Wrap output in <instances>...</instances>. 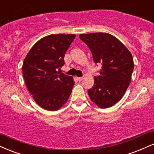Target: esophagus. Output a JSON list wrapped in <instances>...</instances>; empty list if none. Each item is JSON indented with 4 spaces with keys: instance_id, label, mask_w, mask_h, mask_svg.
Here are the masks:
<instances>
[{
    "instance_id": "34e87169",
    "label": "esophagus",
    "mask_w": 154,
    "mask_h": 154,
    "mask_svg": "<svg viewBox=\"0 0 154 154\" xmlns=\"http://www.w3.org/2000/svg\"><path fill=\"white\" fill-rule=\"evenodd\" d=\"M77 79L79 81H81L83 80V77H79V78H77Z\"/></svg>"
}]
</instances>
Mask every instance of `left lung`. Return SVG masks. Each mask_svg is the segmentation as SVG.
Masks as SVG:
<instances>
[{
	"label": "left lung",
	"instance_id": "1",
	"mask_svg": "<svg viewBox=\"0 0 154 154\" xmlns=\"http://www.w3.org/2000/svg\"><path fill=\"white\" fill-rule=\"evenodd\" d=\"M79 37L91 50L94 62L102 64L88 96L100 108L110 107L122 99L131 83L134 68L131 52L107 33L80 34Z\"/></svg>",
	"mask_w": 154,
	"mask_h": 154
}]
</instances>
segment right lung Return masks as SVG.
<instances>
[{
	"label": "right lung",
	"instance_id": "obj_1",
	"mask_svg": "<svg viewBox=\"0 0 154 154\" xmlns=\"http://www.w3.org/2000/svg\"><path fill=\"white\" fill-rule=\"evenodd\" d=\"M75 34H51L42 38L31 48L22 66L23 76L29 93L42 108L59 109L69 98L73 77L57 72L64 65L65 54Z\"/></svg>",
	"mask_w": 154,
	"mask_h": 154
}]
</instances>
